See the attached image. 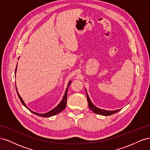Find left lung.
<instances>
[{
  "mask_svg": "<svg viewBox=\"0 0 150 150\" xmlns=\"http://www.w3.org/2000/svg\"><path fill=\"white\" fill-rule=\"evenodd\" d=\"M86 94H87V100H88L89 107V108L91 109V110L94 113H96V114L103 115V116H110V115H111L112 114H114V113H116L117 112H118L119 111H120L121 110V109H120V110H114V111H108V110H102V109L97 108L96 106H95L94 105V104H93V103L91 101L87 92H86Z\"/></svg>",
  "mask_w": 150,
  "mask_h": 150,
  "instance_id": "8db88e82",
  "label": "left lung"
}]
</instances>
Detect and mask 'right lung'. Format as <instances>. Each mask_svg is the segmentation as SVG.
<instances>
[{
    "label": "right lung",
    "mask_w": 150,
    "mask_h": 150,
    "mask_svg": "<svg viewBox=\"0 0 150 150\" xmlns=\"http://www.w3.org/2000/svg\"><path fill=\"white\" fill-rule=\"evenodd\" d=\"M17 66H16V71H17ZM15 74H16V72H15ZM71 83V81H70V82H69V83H68L67 88H66V91H65V94H64V96H63V98H62V99L61 102L58 105H57L56 108H54L53 109V110H52L51 111H49V112H46V113H44V114H40V113L35 112H34V111H33L32 110H30V109L25 105V103L24 102L23 99H22V98L20 96V95H19V93H18V91H17V88H16V91H17V94H18V96H19V99H20V100H21V103H22V104H23V105H24L27 109H28V110H29L31 112H33V114H34V115L39 116H40V117H51V116H54V115H57V114H59V113L61 112L62 110H64V109L66 108V103H67V89H68V87H69Z\"/></svg>",
    "instance_id": "right-lung-1"
}]
</instances>
